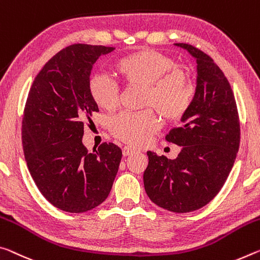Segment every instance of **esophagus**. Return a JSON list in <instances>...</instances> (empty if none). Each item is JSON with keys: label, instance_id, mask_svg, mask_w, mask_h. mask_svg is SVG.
I'll list each match as a JSON object with an SVG mask.
<instances>
[{"label": "esophagus", "instance_id": "obj_1", "mask_svg": "<svg viewBox=\"0 0 260 260\" xmlns=\"http://www.w3.org/2000/svg\"><path fill=\"white\" fill-rule=\"evenodd\" d=\"M135 151H137V149H134V148L128 147V146H125L122 148V155L123 156H129L132 154H134Z\"/></svg>", "mask_w": 260, "mask_h": 260}]
</instances>
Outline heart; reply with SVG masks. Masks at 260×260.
Returning a JSON list of instances; mask_svg holds the SVG:
<instances>
[{
	"label": "heart",
	"mask_w": 260,
	"mask_h": 260,
	"mask_svg": "<svg viewBox=\"0 0 260 260\" xmlns=\"http://www.w3.org/2000/svg\"><path fill=\"white\" fill-rule=\"evenodd\" d=\"M115 73L127 86L145 88L142 104L156 110L169 121L186 114L194 100L196 88L186 71L177 68L172 57L154 49H139L120 57ZM89 90L98 108L113 111L119 104L118 89L106 76H93ZM158 128V120L150 110L126 112L111 119L110 129L115 138L133 146H142Z\"/></svg>",
	"instance_id": "heart-1"
}]
</instances>
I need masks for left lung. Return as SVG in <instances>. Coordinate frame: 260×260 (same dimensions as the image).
Returning <instances> with one entry per match:
<instances>
[{"label": "left lung", "instance_id": "obj_1", "mask_svg": "<svg viewBox=\"0 0 260 260\" xmlns=\"http://www.w3.org/2000/svg\"><path fill=\"white\" fill-rule=\"evenodd\" d=\"M175 45L197 62L194 100L180 118L183 125L166 137L182 150L175 159L147 151L143 184L154 204L187 213L204 207L220 192L236 158L241 129L232 86L214 60L192 45Z\"/></svg>", "mask_w": 260, "mask_h": 260}]
</instances>
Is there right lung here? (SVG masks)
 <instances>
[{
	"label": "right lung",
	"instance_id": "obj_1",
	"mask_svg": "<svg viewBox=\"0 0 260 260\" xmlns=\"http://www.w3.org/2000/svg\"><path fill=\"white\" fill-rule=\"evenodd\" d=\"M114 47L75 44L44 66L28 92L22 142L32 179L46 199L68 213H83L109 197L122 152L102 143L89 152L84 121L100 109L89 90L93 63Z\"/></svg>",
	"mask_w": 260,
	"mask_h": 260
}]
</instances>
